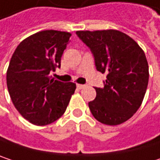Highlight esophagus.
Here are the masks:
<instances>
[{"mask_svg": "<svg viewBox=\"0 0 160 160\" xmlns=\"http://www.w3.org/2000/svg\"><path fill=\"white\" fill-rule=\"evenodd\" d=\"M86 87V85H83V84H77V88L78 89H80V90H81V89H84Z\"/></svg>", "mask_w": 160, "mask_h": 160, "instance_id": "1", "label": "esophagus"}]
</instances>
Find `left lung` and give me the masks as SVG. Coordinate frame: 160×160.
Segmentation results:
<instances>
[{
  "mask_svg": "<svg viewBox=\"0 0 160 160\" xmlns=\"http://www.w3.org/2000/svg\"><path fill=\"white\" fill-rule=\"evenodd\" d=\"M90 48L96 69L107 73L103 88L89 102L92 116L101 123L118 125L138 110L146 92L149 72L144 51L123 32L114 29L77 31Z\"/></svg>",
  "mask_w": 160,
  "mask_h": 160,
  "instance_id": "8db88e82",
  "label": "left lung"
}]
</instances>
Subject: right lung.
I'll return each instance as SVG.
<instances>
[{"mask_svg":"<svg viewBox=\"0 0 160 160\" xmlns=\"http://www.w3.org/2000/svg\"><path fill=\"white\" fill-rule=\"evenodd\" d=\"M70 36L65 31H40L22 41L12 55L6 73L8 92L17 111L32 124L57 120L75 92V83L51 76L61 66Z\"/></svg>","mask_w":160,"mask_h":160,"instance_id":"1","label":"right lung"}]
</instances>
